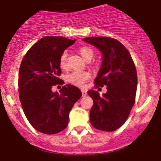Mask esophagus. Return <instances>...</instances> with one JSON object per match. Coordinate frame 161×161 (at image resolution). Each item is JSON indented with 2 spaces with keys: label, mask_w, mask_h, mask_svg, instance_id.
<instances>
[{
  "label": "esophagus",
  "mask_w": 161,
  "mask_h": 161,
  "mask_svg": "<svg viewBox=\"0 0 161 161\" xmlns=\"http://www.w3.org/2000/svg\"><path fill=\"white\" fill-rule=\"evenodd\" d=\"M82 97H85V96L87 95L86 91L84 90H82Z\"/></svg>",
  "instance_id": "1"
}]
</instances>
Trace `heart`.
<instances>
[{
  "label": "heart",
  "instance_id": "obj_1",
  "mask_svg": "<svg viewBox=\"0 0 161 161\" xmlns=\"http://www.w3.org/2000/svg\"><path fill=\"white\" fill-rule=\"evenodd\" d=\"M79 53L81 56L87 61L89 59H92L93 57V50L88 47H82L79 50ZM60 67L62 69H65L67 68V53L64 52L61 54V58H60L59 61ZM90 78V74L88 71H75L73 72L70 73L66 77V80L67 82H70V83L75 85L77 86H83L84 84Z\"/></svg>",
  "mask_w": 161,
  "mask_h": 161
}]
</instances>
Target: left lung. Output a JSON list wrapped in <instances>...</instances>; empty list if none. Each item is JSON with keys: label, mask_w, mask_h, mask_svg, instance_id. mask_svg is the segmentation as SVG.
Here are the masks:
<instances>
[{"label": "left lung", "mask_w": 161, "mask_h": 161, "mask_svg": "<svg viewBox=\"0 0 161 161\" xmlns=\"http://www.w3.org/2000/svg\"><path fill=\"white\" fill-rule=\"evenodd\" d=\"M84 42L92 45L102 53V63L96 85L107 86L106 93L89 90L93 100L90 110V122L101 131H113L127 120L135 103L137 89V73L130 53L124 45L109 37H87Z\"/></svg>", "instance_id": "left-lung-1"}]
</instances>
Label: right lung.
I'll return each mask as SVG.
<instances>
[{
  "instance_id": "1",
  "label": "right lung",
  "mask_w": 161,
  "mask_h": 161,
  "mask_svg": "<svg viewBox=\"0 0 161 161\" xmlns=\"http://www.w3.org/2000/svg\"><path fill=\"white\" fill-rule=\"evenodd\" d=\"M76 40L45 36L36 43L21 63L19 75V98L31 125L44 134H56L69 124V112L82 97L75 86H64L60 92L52 86L61 79L60 58Z\"/></svg>"
}]
</instances>
